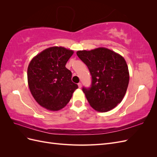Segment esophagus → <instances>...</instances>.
<instances>
[{
    "mask_svg": "<svg viewBox=\"0 0 157 157\" xmlns=\"http://www.w3.org/2000/svg\"><path fill=\"white\" fill-rule=\"evenodd\" d=\"M78 86L79 88H81V87H82V84H81V83H78Z\"/></svg>",
    "mask_w": 157,
    "mask_h": 157,
    "instance_id": "34e87169",
    "label": "esophagus"
}]
</instances>
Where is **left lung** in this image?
Instances as JSON below:
<instances>
[{
    "label": "left lung",
    "instance_id": "obj_1",
    "mask_svg": "<svg viewBox=\"0 0 157 157\" xmlns=\"http://www.w3.org/2000/svg\"><path fill=\"white\" fill-rule=\"evenodd\" d=\"M92 75L90 88L82 91L91 106L98 112H107L124 98L129 83V71L124 58L111 50L99 47L77 52Z\"/></svg>",
    "mask_w": 157,
    "mask_h": 157
}]
</instances>
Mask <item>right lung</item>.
Returning a JSON list of instances; mask_svg holds the SVG:
<instances>
[{"instance_id":"right-lung-1","label":"right lung","mask_w":157,"mask_h":157,"mask_svg":"<svg viewBox=\"0 0 157 157\" xmlns=\"http://www.w3.org/2000/svg\"><path fill=\"white\" fill-rule=\"evenodd\" d=\"M74 51L62 46L46 48L33 58L28 66L27 81L32 96L40 106L56 111L69 102L78 85L65 67Z\"/></svg>"}]
</instances>
